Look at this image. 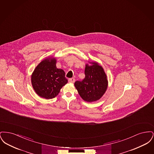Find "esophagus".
<instances>
[{
    "label": "esophagus",
    "instance_id": "34e87169",
    "mask_svg": "<svg viewBox=\"0 0 154 154\" xmlns=\"http://www.w3.org/2000/svg\"><path fill=\"white\" fill-rule=\"evenodd\" d=\"M75 81V79L74 78H72V79H69V82H72V83H73Z\"/></svg>",
    "mask_w": 154,
    "mask_h": 154
}]
</instances>
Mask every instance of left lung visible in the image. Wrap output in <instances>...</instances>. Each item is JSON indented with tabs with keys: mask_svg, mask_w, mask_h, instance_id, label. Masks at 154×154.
<instances>
[{
	"mask_svg": "<svg viewBox=\"0 0 154 154\" xmlns=\"http://www.w3.org/2000/svg\"><path fill=\"white\" fill-rule=\"evenodd\" d=\"M89 63L91 65H85L84 79L75 81L74 86L84 101L93 102L99 100L105 94L108 80L102 66L96 62H89Z\"/></svg>",
	"mask_w": 154,
	"mask_h": 154,
	"instance_id": "1",
	"label": "left lung"
}]
</instances>
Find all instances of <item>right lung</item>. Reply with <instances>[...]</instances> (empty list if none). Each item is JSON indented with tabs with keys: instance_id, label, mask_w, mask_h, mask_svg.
<instances>
[{
	"instance_id": "add662e5",
	"label": "right lung",
	"mask_w": 154,
	"mask_h": 154,
	"mask_svg": "<svg viewBox=\"0 0 154 154\" xmlns=\"http://www.w3.org/2000/svg\"><path fill=\"white\" fill-rule=\"evenodd\" d=\"M57 59L48 57L35 69L31 75L33 89L38 95L46 99L54 98L67 83L63 70L56 66Z\"/></svg>"
}]
</instances>
